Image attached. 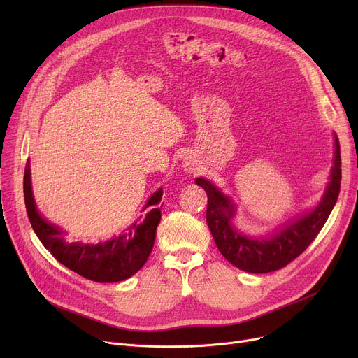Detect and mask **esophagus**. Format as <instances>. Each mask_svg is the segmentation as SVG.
Segmentation results:
<instances>
[{
	"label": "esophagus",
	"instance_id": "34e87169",
	"mask_svg": "<svg viewBox=\"0 0 358 358\" xmlns=\"http://www.w3.org/2000/svg\"><path fill=\"white\" fill-rule=\"evenodd\" d=\"M182 168H184V171H187V173H193V171H196V162L192 158L187 157L182 161Z\"/></svg>",
	"mask_w": 358,
	"mask_h": 358
}]
</instances>
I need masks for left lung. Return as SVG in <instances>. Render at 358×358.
Wrapping results in <instances>:
<instances>
[{
	"instance_id": "1",
	"label": "left lung",
	"mask_w": 358,
	"mask_h": 358,
	"mask_svg": "<svg viewBox=\"0 0 358 358\" xmlns=\"http://www.w3.org/2000/svg\"><path fill=\"white\" fill-rule=\"evenodd\" d=\"M196 184L208 194L206 220L220 254L242 271L255 274L275 271L286 267L310 245L334 209L341 189L340 142L335 136L331 181L322 200L313 210L292 220L270 236L252 238L238 232L231 222L235 215L232 200L206 178H196Z\"/></svg>"
}]
</instances>
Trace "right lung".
<instances>
[{
  "instance_id": "add662e5",
  "label": "right lung",
  "mask_w": 358,
  "mask_h": 358,
  "mask_svg": "<svg viewBox=\"0 0 358 358\" xmlns=\"http://www.w3.org/2000/svg\"><path fill=\"white\" fill-rule=\"evenodd\" d=\"M24 201L31 228L43 247L71 271L97 283H115L136 274L154 248L161 210L157 206L162 199V189L150 196L145 209H150L142 220H136L119 236L103 243L73 242L59 227L48 222L37 210L30 178V161L24 169ZM162 208V206H161ZM143 209V210H145Z\"/></svg>"
}]
</instances>
